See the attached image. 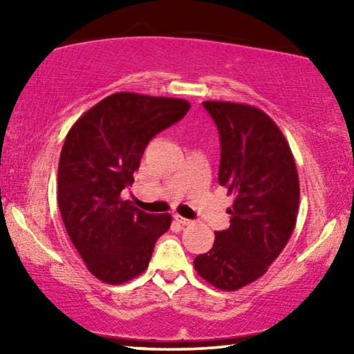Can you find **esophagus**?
I'll use <instances>...</instances> for the list:
<instances>
[{"mask_svg":"<svg viewBox=\"0 0 354 354\" xmlns=\"http://www.w3.org/2000/svg\"><path fill=\"white\" fill-rule=\"evenodd\" d=\"M174 219H176L178 224H182V225H190L192 224L190 219H185V217H182V216H178V214L174 216Z\"/></svg>","mask_w":354,"mask_h":354,"instance_id":"esophagus-1","label":"esophagus"}]
</instances>
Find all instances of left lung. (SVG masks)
Segmentation results:
<instances>
[{"label":"left lung","instance_id":"obj_1","mask_svg":"<svg viewBox=\"0 0 354 354\" xmlns=\"http://www.w3.org/2000/svg\"><path fill=\"white\" fill-rule=\"evenodd\" d=\"M221 138L219 183L234 193L230 227L198 254L196 272L234 292L254 282L282 253L297 224L299 182L288 142L263 111L230 101H205Z\"/></svg>","mask_w":354,"mask_h":354}]
</instances>
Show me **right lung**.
Masks as SVG:
<instances>
[{
	"label": "right lung",
	"instance_id": "1",
	"mask_svg": "<svg viewBox=\"0 0 354 354\" xmlns=\"http://www.w3.org/2000/svg\"><path fill=\"white\" fill-rule=\"evenodd\" d=\"M190 103L120 91L86 111L67 133L57 167V205L86 269L119 285L148 268L171 214H148L122 200L154 135L180 120Z\"/></svg>",
	"mask_w": 354,
	"mask_h": 354
}]
</instances>
